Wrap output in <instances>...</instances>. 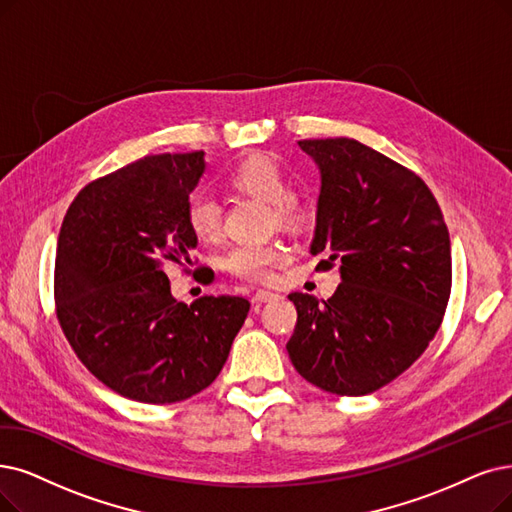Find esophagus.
I'll return each instance as SVG.
<instances>
[{"instance_id":"1","label":"esophagus","mask_w":512,"mask_h":512,"mask_svg":"<svg viewBox=\"0 0 512 512\" xmlns=\"http://www.w3.org/2000/svg\"><path fill=\"white\" fill-rule=\"evenodd\" d=\"M277 298V294H273V292H269V290H258L254 296H252V302L254 304H262V302H271V300H275Z\"/></svg>"}]
</instances>
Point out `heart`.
I'll return each mask as SVG.
<instances>
[{
  "label": "heart",
  "instance_id": "b5f03b06",
  "mask_svg": "<svg viewBox=\"0 0 512 512\" xmlns=\"http://www.w3.org/2000/svg\"><path fill=\"white\" fill-rule=\"evenodd\" d=\"M229 185L241 193L271 206V220L279 227L298 231L309 220V210L292 195V180L279 163L262 153L245 157L231 172ZM187 224L199 241H216L222 233L220 206L210 197H193L187 206ZM292 258V250L281 241L262 245H237L227 258V267L235 277L245 281H271L275 271Z\"/></svg>",
  "mask_w": 512,
  "mask_h": 512
}]
</instances>
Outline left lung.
I'll return each instance as SVG.
<instances>
[{
	"mask_svg": "<svg viewBox=\"0 0 512 512\" xmlns=\"http://www.w3.org/2000/svg\"><path fill=\"white\" fill-rule=\"evenodd\" d=\"M321 170L315 271L340 267L332 298H288L296 372L321 391L359 397L393 382L431 342L452 292V252L426 182L355 138L298 140Z\"/></svg>",
	"mask_w": 512,
	"mask_h": 512,
	"instance_id": "1",
	"label": "left lung"
}]
</instances>
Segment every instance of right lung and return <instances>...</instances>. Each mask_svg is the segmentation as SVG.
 I'll list each match as a JSON object with an SVG mask.
<instances>
[{
  "mask_svg": "<svg viewBox=\"0 0 512 512\" xmlns=\"http://www.w3.org/2000/svg\"><path fill=\"white\" fill-rule=\"evenodd\" d=\"M203 155H147L88 182L60 227L58 323L90 374L132 401L176 403L208 388L250 311L227 294L178 302L163 273L166 262L193 264L187 206Z\"/></svg>",
  "mask_w": 512,
  "mask_h": 512,
  "instance_id": "1",
  "label": "right lung"
}]
</instances>
